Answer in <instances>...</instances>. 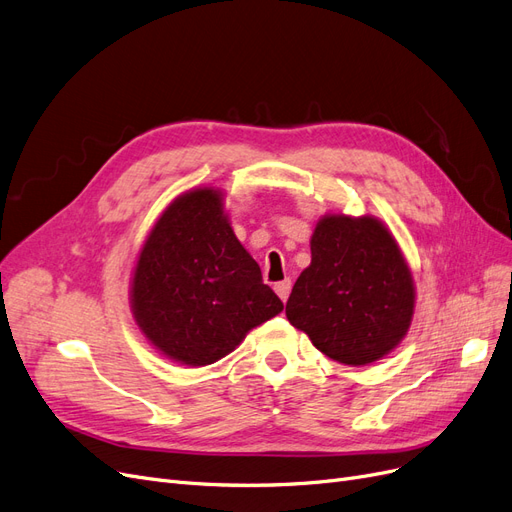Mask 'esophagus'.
I'll list each match as a JSON object with an SVG mask.
<instances>
[{
  "label": "esophagus",
  "instance_id": "34e87169",
  "mask_svg": "<svg viewBox=\"0 0 512 512\" xmlns=\"http://www.w3.org/2000/svg\"><path fill=\"white\" fill-rule=\"evenodd\" d=\"M274 291L278 293V297H280L282 301H287V299H289V293H291V280H289V278H285V280L276 282V285H274Z\"/></svg>",
  "mask_w": 512,
  "mask_h": 512
}]
</instances>
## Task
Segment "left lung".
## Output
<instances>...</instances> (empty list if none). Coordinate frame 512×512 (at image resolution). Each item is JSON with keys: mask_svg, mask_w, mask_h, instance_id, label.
I'll use <instances>...</instances> for the list:
<instances>
[{"mask_svg": "<svg viewBox=\"0 0 512 512\" xmlns=\"http://www.w3.org/2000/svg\"><path fill=\"white\" fill-rule=\"evenodd\" d=\"M312 263L299 274L287 318L344 365H369L401 342L413 314V280L386 227L373 219H320Z\"/></svg>", "mask_w": 512, "mask_h": 512, "instance_id": "1", "label": "left lung"}]
</instances>
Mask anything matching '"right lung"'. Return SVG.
I'll list each match as a JSON object with an SVG mask.
<instances>
[{"label": "right lung", "mask_w": 512, "mask_h": 512, "mask_svg": "<svg viewBox=\"0 0 512 512\" xmlns=\"http://www.w3.org/2000/svg\"><path fill=\"white\" fill-rule=\"evenodd\" d=\"M280 310L227 223L219 192L194 189L166 208L132 278V312L151 344L183 365L204 367Z\"/></svg>", "instance_id": "obj_1"}]
</instances>
